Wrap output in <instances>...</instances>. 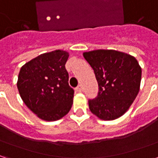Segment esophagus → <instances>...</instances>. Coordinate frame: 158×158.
<instances>
[{
	"instance_id": "1",
	"label": "esophagus",
	"mask_w": 158,
	"mask_h": 158,
	"mask_svg": "<svg viewBox=\"0 0 158 158\" xmlns=\"http://www.w3.org/2000/svg\"><path fill=\"white\" fill-rule=\"evenodd\" d=\"M75 90L77 91V92H82V90H83L82 85H79V86H77V87L75 88Z\"/></svg>"
}]
</instances>
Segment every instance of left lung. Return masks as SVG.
<instances>
[{
    "mask_svg": "<svg viewBox=\"0 0 158 158\" xmlns=\"http://www.w3.org/2000/svg\"><path fill=\"white\" fill-rule=\"evenodd\" d=\"M84 57L94 70L98 95L89 100L93 114L113 120L124 114L138 95L141 68L134 56L114 50L85 52Z\"/></svg>",
    "mask_w": 158,
    "mask_h": 158,
    "instance_id": "1",
    "label": "left lung"
}]
</instances>
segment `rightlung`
<instances>
[{"instance_id": "right-lung-1", "label": "right lung", "mask_w": 158, "mask_h": 158, "mask_svg": "<svg viewBox=\"0 0 158 158\" xmlns=\"http://www.w3.org/2000/svg\"><path fill=\"white\" fill-rule=\"evenodd\" d=\"M69 53H44L23 66L17 86L25 105L40 118L56 121L69 113L74 90L69 85L65 64Z\"/></svg>"}]
</instances>
